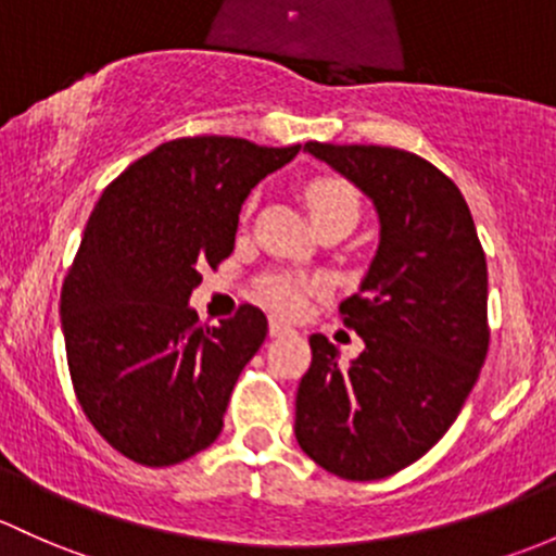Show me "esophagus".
Instances as JSON below:
<instances>
[{
	"instance_id": "34e87169",
	"label": "esophagus",
	"mask_w": 556,
	"mask_h": 556,
	"mask_svg": "<svg viewBox=\"0 0 556 556\" xmlns=\"http://www.w3.org/2000/svg\"><path fill=\"white\" fill-rule=\"evenodd\" d=\"M268 332H271L274 338H279V336H290V332H295V330H293V325H288L285 319L268 317Z\"/></svg>"
}]
</instances>
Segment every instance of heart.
<instances>
[{
    "mask_svg": "<svg viewBox=\"0 0 556 556\" xmlns=\"http://www.w3.org/2000/svg\"><path fill=\"white\" fill-rule=\"evenodd\" d=\"M306 204L314 220L327 218V215L359 218V197H356L354 186H349L341 178H319L308 184ZM314 288H317V279L298 277V274H274V277L263 279L261 293L279 312L295 314Z\"/></svg>",
    "mask_w": 556,
    "mask_h": 556,
    "instance_id": "1",
    "label": "heart"
}]
</instances>
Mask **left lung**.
<instances>
[{
	"instance_id": "8db88e82",
	"label": "left lung",
	"mask_w": 556,
	"mask_h": 556,
	"mask_svg": "<svg viewBox=\"0 0 556 556\" xmlns=\"http://www.w3.org/2000/svg\"><path fill=\"white\" fill-rule=\"evenodd\" d=\"M303 149L376 204L381 242L359 293L341 303L365 352L343 365L312 336L295 440L343 479H383L429 453L475 389L490 343L488 263L469 204L431 162L391 146Z\"/></svg>"
}]
</instances>
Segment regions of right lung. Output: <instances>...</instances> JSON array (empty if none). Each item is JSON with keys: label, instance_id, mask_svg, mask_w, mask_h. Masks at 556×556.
<instances>
[{"label": "right lung", "instance_id": "1", "mask_svg": "<svg viewBox=\"0 0 556 556\" xmlns=\"http://www.w3.org/2000/svg\"><path fill=\"white\" fill-rule=\"evenodd\" d=\"M301 146L197 136L132 162L92 210L61 290L77 400L111 447L173 466L210 447L242 367L266 341L261 308L202 325L189 298L229 258L250 191Z\"/></svg>", "mask_w": 556, "mask_h": 556}]
</instances>
